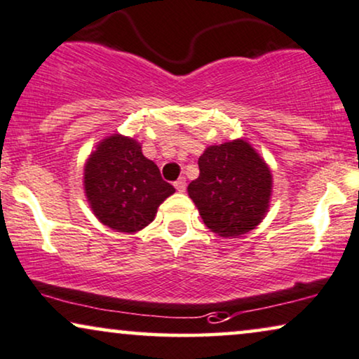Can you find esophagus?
<instances>
[{
  "label": "esophagus",
  "mask_w": 359,
  "mask_h": 359,
  "mask_svg": "<svg viewBox=\"0 0 359 359\" xmlns=\"http://www.w3.org/2000/svg\"><path fill=\"white\" fill-rule=\"evenodd\" d=\"M175 188L180 191V193H184L186 191V178H180L175 181Z\"/></svg>",
  "instance_id": "34e87169"
}]
</instances>
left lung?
Returning <instances> with one entry per match:
<instances>
[{"label":"left lung","instance_id":"obj_1","mask_svg":"<svg viewBox=\"0 0 359 359\" xmlns=\"http://www.w3.org/2000/svg\"><path fill=\"white\" fill-rule=\"evenodd\" d=\"M199 176L188 194L208 229L237 237L255 229L265 217L272 194V173L244 140L208 147L198 160Z\"/></svg>","mask_w":359,"mask_h":359}]
</instances>
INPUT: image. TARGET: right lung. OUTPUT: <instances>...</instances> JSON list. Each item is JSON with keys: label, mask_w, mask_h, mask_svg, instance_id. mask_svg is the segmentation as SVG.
<instances>
[{"label": "right lung", "mask_w": 359, "mask_h": 359, "mask_svg": "<svg viewBox=\"0 0 359 359\" xmlns=\"http://www.w3.org/2000/svg\"><path fill=\"white\" fill-rule=\"evenodd\" d=\"M83 189L97 219L118 232L147 227L160 204L175 193L155 163L143 156L137 140L118 133L102 140L90 153Z\"/></svg>", "instance_id": "add662e5"}]
</instances>
